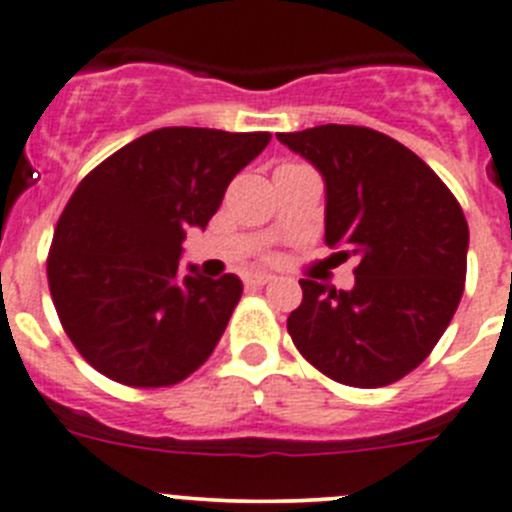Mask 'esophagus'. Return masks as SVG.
<instances>
[{
  "mask_svg": "<svg viewBox=\"0 0 512 512\" xmlns=\"http://www.w3.org/2000/svg\"><path fill=\"white\" fill-rule=\"evenodd\" d=\"M247 285H267L270 280H275L273 273H265V270H255V273L247 275Z\"/></svg>",
  "mask_w": 512,
  "mask_h": 512,
  "instance_id": "1",
  "label": "esophagus"
}]
</instances>
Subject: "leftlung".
Masks as SVG:
<instances>
[{
	"instance_id": "obj_1",
	"label": "left lung",
	"mask_w": 512,
	"mask_h": 512,
	"mask_svg": "<svg viewBox=\"0 0 512 512\" xmlns=\"http://www.w3.org/2000/svg\"><path fill=\"white\" fill-rule=\"evenodd\" d=\"M324 178V242L357 255L354 285L301 280L288 316L298 352L331 380L382 388L416 370L457 311L469 227L434 170L393 137L352 124L278 132Z\"/></svg>"
}]
</instances>
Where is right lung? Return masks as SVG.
<instances>
[{
	"label": "right lung",
	"mask_w": 512,
	"mask_h": 512,
	"mask_svg": "<svg viewBox=\"0 0 512 512\" xmlns=\"http://www.w3.org/2000/svg\"><path fill=\"white\" fill-rule=\"evenodd\" d=\"M267 142V132L163 127L78 183L55 227L48 283L68 339L101 375L165 388L214 352L242 280L183 270V239L206 229Z\"/></svg>",
	"instance_id": "1"
}]
</instances>
